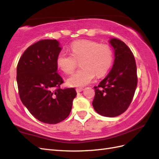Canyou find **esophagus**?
Instances as JSON below:
<instances>
[{
	"label": "esophagus",
	"mask_w": 159,
	"mask_h": 159,
	"mask_svg": "<svg viewBox=\"0 0 159 159\" xmlns=\"http://www.w3.org/2000/svg\"><path fill=\"white\" fill-rule=\"evenodd\" d=\"M76 92L79 93V92H81L83 90V88H82V87H78V88H76Z\"/></svg>",
	"instance_id": "obj_1"
}]
</instances>
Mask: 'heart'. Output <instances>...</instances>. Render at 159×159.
<instances>
[{"label": "heart", "instance_id": "1", "mask_svg": "<svg viewBox=\"0 0 159 159\" xmlns=\"http://www.w3.org/2000/svg\"><path fill=\"white\" fill-rule=\"evenodd\" d=\"M70 55L63 52L57 56L56 64L66 74H71L77 66L81 67L67 79L71 87H83L92 82L95 74L104 75L111 68L113 61L112 49L107 44H99L95 41L78 40L70 46Z\"/></svg>", "mask_w": 159, "mask_h": 159}]
</instances>
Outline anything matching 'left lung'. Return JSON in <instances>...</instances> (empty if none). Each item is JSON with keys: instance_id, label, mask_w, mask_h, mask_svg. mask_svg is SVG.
Here are the masks:
<instances>
[{"instance_id": "left-lung-1", "label": "left lung", "mask_w": 159, "mask_h": 159, "mask_svg": "<svg viewBox=\"0 0 159 159\" xmlns=\"http://www.w3.org/2000/svg\"><path fill=\"white\" fill-rule=\"evenodd\" d=\"M109 43L114 50V63L107 76L94 87L93 107L102 116L116 117L123 113L133 98L137 85L135 59L126 43L116 38Z\"/></svg>"}]
</instances>
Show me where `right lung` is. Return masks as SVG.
I'll use <instances>...</instances> for the list:
<instances>
[{
	"label": "right lung",
	"instance_id": "obj_1",
	"mask_svg": "<svg viewBox=\"0 0 159 159\" xmlns=\"http://www.w3.org/2000/svg\"><path fill=\"white\" fill-rule=\"evenodd\" d=\"M61 50L56 39H43L30 46L17 66V83L22 104L36 119L53 124L69 116L76 96L74 88L62 89L57 56Z\"/></svg>",
	"mask_w": 159,
	"mask_h": 159
}]
</instances>
